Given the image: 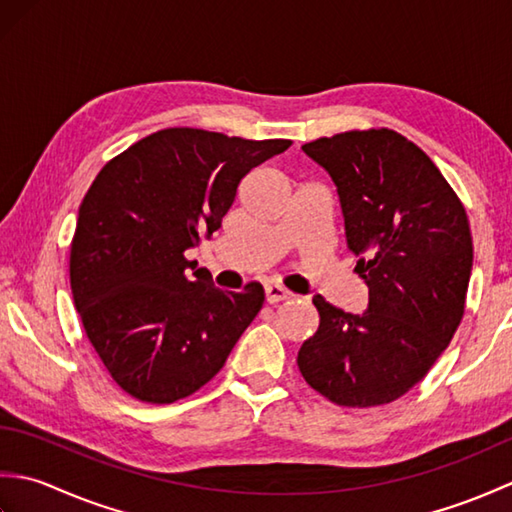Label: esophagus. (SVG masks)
<instances>
[{
    "label": "esophagus",
    "mask_w": 512,
    "mask_h": 512,
    "mask_svg": "<svg viewBox=\"0 0 512 512\" xmlns=\"http://www.w3.org/2000/svg\"><path fill=\"white\" fill-rule=\"evenodd\" d=\"M292 297V292L284 290L281 286H266V301L268 303H281V301H288Z\"/></svg>",
    "instance_id": "obj_1"
}]
</instances>
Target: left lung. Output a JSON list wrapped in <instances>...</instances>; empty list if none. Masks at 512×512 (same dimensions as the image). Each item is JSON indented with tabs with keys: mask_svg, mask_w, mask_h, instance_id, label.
<instances>
[{
	"mask_svg": "<svg viewBox=\"0 0 512 512\" xmlns=\"http://www.w3.org/2000/svg\"><path fill=\"white\" fill-rule=\"evenodd\" d=\"M301 149L334 182L369 301L352 314L312 299L321 323L301 345L299 372L336 405H385L427 376L458 330L473 268L469 217L431 158L394 129Z\"/></svg>",
	"mask_w": 512,
	"mask_h": 512,
	"instance_id": "8db88e82",
	"label": "left lung"
}]
</instances>
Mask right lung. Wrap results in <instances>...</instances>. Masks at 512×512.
Instances as JSON below:
<instances>
[{"label":"right lung","instance_id":"1","mask_svg":"<svg viewBox=\"0 0 512 512\" xmlns=\"http://www.w3.org/2000/svg\"><path fill=\"white\" fill-rule=\"evenodd\" d=\"M290 145L171 127L138 140L92 182L70 286L90 343L129 396L154 405L191 396L262 310V286L215 288L184 253L222 226L246 173Z\"/></svg>","mask_w":512,"mask_h":512}]
</instances>
